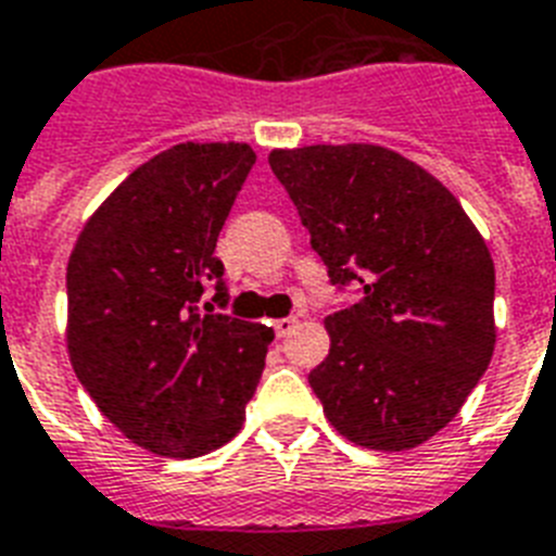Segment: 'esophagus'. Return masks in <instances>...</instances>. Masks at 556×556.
Segmentation results:
<instances>
[{
  "label": "esophagus",
  "instance_id": "1",
  "mask_svg": "<svg viewBox=\"0 0 556 556\" xmlns=\"http://www.w3.org/2000/svg\"><path fill=\"white\" fill-rule=\"evenodd\" d=\"M295 327H298V318H278L273 324V329L278 338H287V334H292L295 332Z\"/></svg>",
  "mask_w": 556,
  "mask_h": 556
}]
</instances>
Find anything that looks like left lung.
Returning <instances> with one entry per match:
<instances>
[{"mask_svg":"<svg viewBox=\"0 0 556 556\" xmlns=\"http://www.w3.org/2000/svg\"><path fill=\"white\" fill-rule=\"evenodd\" d=\"M338 289L361 301L327 315L329 355L309 371L346 440L403 452L452 420L494 352V261L460 201L432 173L378 144L273 150Z\"/></svg>","mask_w":556,"mask_h":556,"instance_id":"8db88e82","label":"left lung"}]
</instances>
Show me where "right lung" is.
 Listing matches in <instances>:
<instances>
[{
  "instance_id": "obj_1",
  "label": "right lung",
  "mask_w": 556,
  "mask_h": 556,
  "mask_svg": "<svg viewBox=\"0 0 556 556\" xmlns=\"http://www.w3.org/2000/svg\"><path fill=\"white\" fill-rule=\"evenodd\" d=\"M250 144H176L132 169L67 261V352L124 438L199 457L241 432L275 332L199 301L229 298L215 241L250 176Z\"/></svg>"
}]
</instances>
